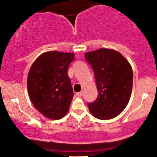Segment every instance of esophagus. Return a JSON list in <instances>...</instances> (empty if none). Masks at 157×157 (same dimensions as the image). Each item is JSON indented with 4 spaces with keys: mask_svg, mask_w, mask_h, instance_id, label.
<instances>
[{
    "mask_svg": "<svg viewBox=\"0 0 157 157\" xmlns=\"http://www.w3.org/2000/svg\"><path fill=\"white\" fill-rule=\"evenodd\" d=\"M76 95L77 97H82V91H80V92H77V93H76Z\"/></svg>",
    "mask_w": 157,
    "mask_h": 157,
    "instance_id": "obj_1",
    "label": "esophagus"
}]
</instances>
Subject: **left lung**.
Segmentation results:
<instances>
[{"instance_id": "8db88e82", "label": "left lung", "mask_w": 157, "mask_h": 157, "mask_svg": "<svg viewBox=\"0 0 157 157\" xmlns=\"http://www.w3.org/2000/svg\"><path fill=\"white\" fill-rule=\"evenodd\" d=\"M85 57L94 73L99 92L96 100L88 103L90 112L100 120L116 117L130 100L133 86L131 65L121 54L108 48L87 52Z\"/></svg>"}]
</instances>
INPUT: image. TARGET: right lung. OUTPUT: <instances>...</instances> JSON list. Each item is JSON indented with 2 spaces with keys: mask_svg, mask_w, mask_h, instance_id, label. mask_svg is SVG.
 <instances>
[{
  "mask_svg": "<svg viewBox=\"0 0 157 157\" xmlns=\"http://www.w3.org/2000/svg\"><path fill=\"white\" fill-rule=\"evenodd\" d=\"M74 59L73 53L46 52L29 71V95L35 109L46 117L59 120L69 109L74 93L68 69Z\"/></svg>",
  "mask_w": 157,
  "mask_h": 157,
  "instance_id": "add662e5",
  "label": "right lung"
}]
</instances>
